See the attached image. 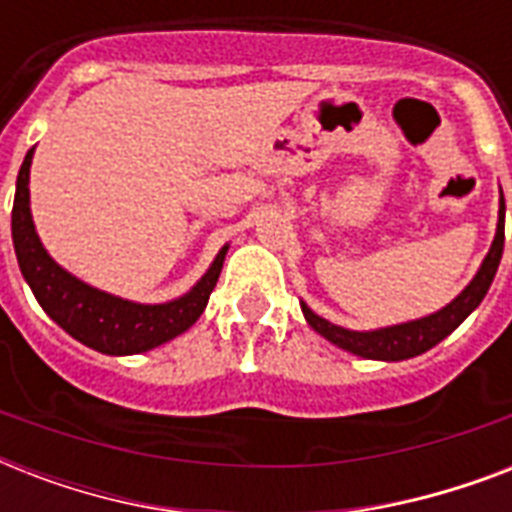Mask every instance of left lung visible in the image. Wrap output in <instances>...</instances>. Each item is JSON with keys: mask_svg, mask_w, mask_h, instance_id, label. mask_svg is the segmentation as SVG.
Masks as SVG:
<instances>
[{"mask_svg": "<svg viewBox=\"0 0 512 512\" xmlns=\"http://www.w3.org/2000/svg\"><path fill=\"white\" fill-rule=\"evenodd\" d=\"M502 249H505V199H500V217H497V233L489 252H486L484 263L478 268L468 287L462 289L460 295L454 297L452 303L441 308V311L422 316V319L406 321V324H396V327L372 329V332H353V329L337 327L332 321L321 319L319 313H313L305 303L303 308L305 321L311 324L321 337H327L329 342H335L337 348L356 353L361 358H377V361H404V358H414L430 350L433 345L449 337L454 329L460 327L462 321L468 319L470 313L476 311L481 300L486 297L489 287H492L494 273L500 268Z\"/></svg>", "mask_w": 512, "mask_h": 512, "instance_id": "obj_1", "label": "left lung"}]
</instances>
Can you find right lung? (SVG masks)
Instances as JSON below:
<instances>
[{
  "label": "right lung",
  "mask_w": 512,
  "mask_h": 512,
  "mask_svg": "<svg viewBox=\"0 0 512 512\" xmlns=\"http://www.w3.org/2000/svg\"><path fill=\"white\" fill-rule=\"evenodd\" d=\"M34 148L28 151L20 164L18 183H15V201H12V244L23 279L34 292L36 303L42 305L58 327L79 340L87 348L106 353V356H132L159 348L172 337L183 335L185 329L196 324L207 300L215 289L220 271H223L225 244L217 252L215 263L196 281L191 292L170 303H132L124 297L108 295L103 289L84 284L76 276L60 268L42 241L36 236L31 207H28V172H31Z\"/></svg>",
  "instance_id": "1"
}]
</instances>
